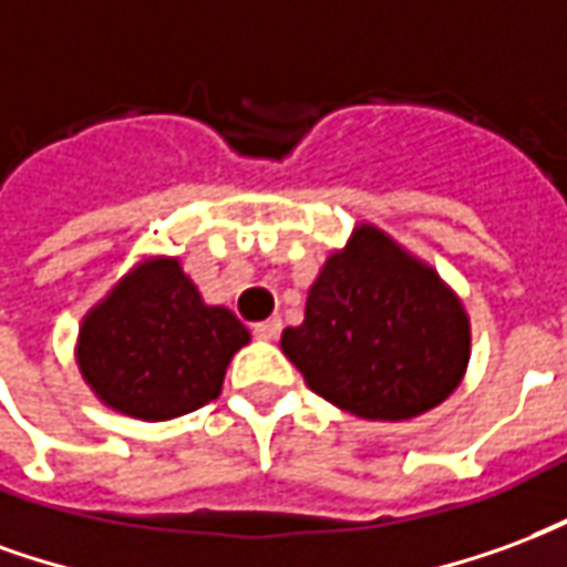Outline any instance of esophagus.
Returning <instances> with one entry per match:
<instances>
[{
	"label": "esophagus",
	"instance_id": "esophagus-1",
	"mask_svg": "<svg viewBox=\"0 0 567 567\" xmlns=\"http://www.w3.org/2000/svg\"><path fill=\"white\" fill-rule=\"evenodd\" d=\"M254 334L259 341H275L280 334V320L278 317H271V320H262V323L254 326Z\"/></svg>",
	"mask_w": 567,
	"mask_h": 567
}]
</instances>
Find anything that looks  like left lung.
<instances>
[{
    "label": "left lung",
    "mask_w": 567,
    "mask_h": 567,
    "mask_svg": "<svg viewBox=\"0 0 567 567\" xmlns=\"http://www.w3.org/2000/svg\"><path fill=\"white\" fill-rule=\"evenodd\" d=\"M305 383L347 414L402 423L450 399L471 359V320L435 268L359 223L280 334Z\"/></svg>",
    "instance_id": "obj_1"
}]
</instances>
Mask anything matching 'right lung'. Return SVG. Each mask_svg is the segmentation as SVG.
Instances as JSON below:
<instances>
[{
	"mask_svg": "<svg viewBox=\"0 0 567 567\" xmlns=\"http://www.w3.org/2000/svg\"><path fill=\"white\" fill-rule=\"evenodd\" d=\"M247 326L208 305L175 256H147L84 313L74 359L99 402L163 423L214 402Z\"/></svg>",
	"mask_w": 567,
	"mask_h": 567,
	"instance_id": "right-lung-1",
	"label": "right lung"
}]
</instances>
